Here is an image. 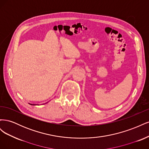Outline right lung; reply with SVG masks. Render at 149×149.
<instances>
[{
    "mask_svg": "<svg viewBox=\"0 0 149 149\" xmlns=\"http://www.w3.org/2000/svg\"><path fill=\"white\" fill-rule=\"evenodd\" d=\"M31 105H35V104H31Z\"/></svg>",
    "mask_w": 149,
    "mask_h": 149,
    "instance_id": "right-lung-1",
    "label": "right lung"
}]
</instances>
